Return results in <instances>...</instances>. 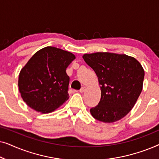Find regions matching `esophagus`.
<instances>
[{
  "label": "esophagus",
  "mask_w": 159,
  "mask_h": 159,
  "mask_svg": "<svg viewBox=\"0 0 159 159\" xmlns=\"http://www.w3.org/2000/svg\"><path fill=\"white\" fill-rule=\"evenodd\" d=\"M85 90H86V88H85V87H82V88H81V89H80V93H84V91H85Z\"/></svg>",
  "instance_id": "34e87169"
}]
</instances>
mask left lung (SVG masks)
Segmentation results:
<instances>
[{"label":"left lung","mask_w":159,"mask_h":159,"mask_svg":"<svg viewBox=\"0 0 159 159\" xmlns=\"http://www.w3.org/2000/svg\"><path fill=\"white\" fill-rule=\"evenodd\" d=\"M82 57L101 84V98L98 104L90 108L92 116L106 123L125 117L142 91L145 72L141 64L125 54L98 52Z\"/></svg>","instance_id":"1"}]
</instances>
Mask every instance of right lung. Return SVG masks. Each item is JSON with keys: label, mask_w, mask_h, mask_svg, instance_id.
<instances>
[{"label": "right lung", "mask_w": 159, "mask_h": 159, "mask_svg": "<svg viewBox=\"0 0 159 159\" xmlns=\"http://www.w3.org/2000/svg\"><path fill=\"white\" fill-rule=\"evenodd\" d=\"M75 58L70 52L45 47L32 56L19 77L23 101L34 110L49 113L69 98V77L66 69Z\"/></svg>", "instance_id": "1"}]
</instances>
